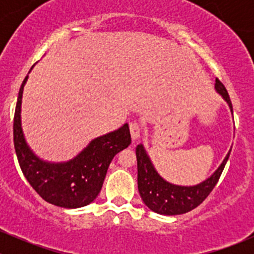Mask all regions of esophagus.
<instances>
[{
    "mask_svg": "<svg viewBox=\"0 0 254 254\" xmlns=\"http://www.w3.org/2000/svg\"><path fill=\"white\" fill-rule=\"evenodd\" d=\"M129 127H130V132H131L132 140H136L137 137L140 136V130H141V127H140L139 123L131 122L129 124Z\"/></svg>",
    "mask_w": 254,
    "mask_h": 254,
    "instance_id": "34e87169",
    "label": "esophagus"
}]
</instances>
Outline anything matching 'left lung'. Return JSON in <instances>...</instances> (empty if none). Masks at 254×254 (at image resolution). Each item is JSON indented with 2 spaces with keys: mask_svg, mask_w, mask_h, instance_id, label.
<instances>
[{
  "mask_svg": "<svg viewBox=\"0 0 254 254\" xmlns=\"http://www.w3.org/2000/svg\"><path fill=\"white\" fill-rule=\"evenodd\" d=\"M215 88L227 102L232 112L231 99L219 78H216ZM230 152L227 153L220 167L215 171L214 175L206 181L193 187H182L168 183L158 175L151 163L143 146L137 145V188H139V193L145 205L161 215H181L195 209L205 200L219 182L220 176L229 160Z\"/></svg>",
  "mask_w": 254,
  "mask_h": 254,
  "instance_id": "left-lung-1",
  "label": "left lung"
}]
</instances>
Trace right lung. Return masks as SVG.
<instances>
[{"instance_id": "obj_1", "label": "right lung", "mask_w": 254, "mask_h": 254, "mask_svg": "<svg viewBox=\"0 0 254 254\" xmlns=\"http://www.w3.org/2000/svg\"><path fill=\"white\" fill-rule=\"evenodd\" d=\"M27 78L28 76L19 88L13 119V141L20 170L33 189L48 203L67 209L88 205L101 191L114 156L131 143L129 125L124 124L115 131L92 140L68 162H44L27 145L20 125V104Z\"/></svg>"}]
</instances>
